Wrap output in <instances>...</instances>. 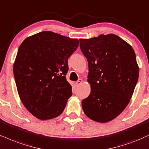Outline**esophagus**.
<instances>
[{
  "label": "esophagus",
  "instance_id": "obj_1",
  "mask_svg": "<svg viewBox=\"0 0 149 149\" xmlns=\"http://www.w3.org/2000/svg\"><path fill=\"white\" fill-rule=\"evenodd\" d=\"M82 81H83V80H82L81 79H78L77 81L76 82V85H77V86H79L80 84H81Z\"/></svg>",
  "mask_w": 149,
  "mask_h": 149
}]
</instances>
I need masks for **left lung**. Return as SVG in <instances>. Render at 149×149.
I'll return each instance as SVG.
<instances>
[{
    "label": "left lung",
    "instance_id": "8db88e82",
    "mask_svg": "<svg viewBox=\"0 0 149 149\" xmlns=\"http://www.w3.org/2000/svg\"><path fill=\"white\" fill-rule=\"evenodd\" d=\"M88 63L91 91L82 100L84 113L95 122L117 117L127 106L139 77L136 56L131 45L115 34L79 39Z\"/></svg>",
    "mask_w": 149,
    "mask_h": 149
}]
</instances>
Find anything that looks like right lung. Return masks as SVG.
I'll use <instances>...</instances> for the list:
<instances>
[{
  "instance_id": "right-lung-1",
  "label": "right lung",
  "mask_w": 149,
  "mask_h": 149,
  "mask_svg": "<svg viewBox=\"0 0 149 149\" xmlns=\"http://www.w3.org/2000/svg\"><path fill=\"white\" fill-rule=\"evenodd\" d=\"M78 46V39L49 31L27 37L20 45L14 64L16 88L36 118L46 120L63 113L72 95L65 77L68 60Z\"/></svg>"
}]
</instances>
